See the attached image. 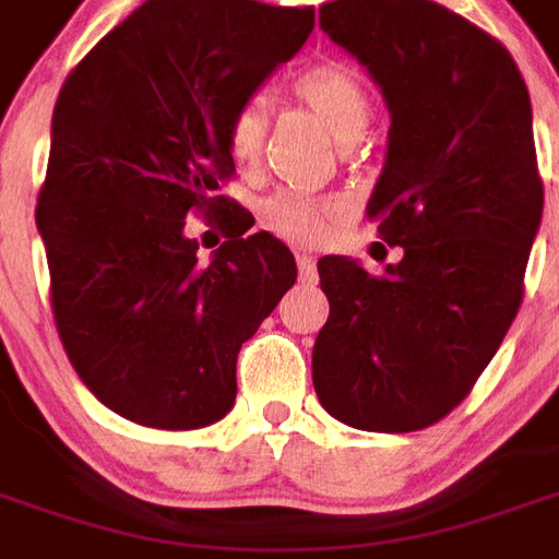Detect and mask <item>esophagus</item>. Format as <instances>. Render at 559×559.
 I'll return each instance as SVG.
<instances>
[{"label":"esophagus","instance_id":"1","mask_svg":"<svg viewBox=\"0 0 559 559\" xmlns=\"http://www.w3.org/2000/svg\"><path fill=\"white\" fill-rule=\"evenodd\" d=\"M296 266H299V278L317 281V260L311 254H296Z\"/></svg>","mask_w":559,"mask_h":559}]
</instances>
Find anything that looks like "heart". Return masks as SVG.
<instances>
[{
  "label": "heart",
  "mask_w": 559,
  "mask_h": 559,
  "mask_svg": "<svg viewBox=\"0 0 559 559\" xmlns=\"http://www.w3.org/2000/svg\"><path fill=\"white\" fill-rule=\"evenodd\" d=\"M290 92L302 104H308L341 140H353L362 134L371 114L374 98L365 78L341 59H323L302 68L290 83ZM269 116L260 102H242L224 126V148L239 170H251L263 155ZM347 215V206L338 197L302 194V191H275L260 203V221L281 239L299 245H320L329 233L338 227Z\"/></svg>",
  "instance_id": "heart-1"
}]
</instances>
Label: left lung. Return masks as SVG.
<instances>
[{
  "mask_svg": "<svg viewBox=\"0 0 559 559\" xmlns=\"http://www.w3.org/2000/svg\"><path fill=\"white\" fill-rule=\"evenodd\" d=\"M320 26L386 95L368 215L404 257L383 275L317 263L329 320L311 377L344 425L419 431L467 399L521 308L545 200L530 95L503 44L431 0H335Z\"/></svg>",
  "mask_w": 559,
  "mask_h": 559,
  "instance_id": "obj_1",
  "label": "left lung"
}]
</instances>
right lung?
<instances>
[{
	"label": "right lung",
	"instance_id": "obj_1",
	"mask_svg": "<svg viewBox=\"0 0 559 559\" xmlns=\"http://www.w3.org/2000/svg\"><path fill=\"white\" fill-rule=\"evenodd\" d=\"M314 29V8L146 0L83 56L53 110L38 230L68 359L104 407L167 431L236 401V356L296 281L221 185L227 116ZM194 211L228 236L209 264Z\"/></svg>",
	"mask_w": 559,
	"mask_h": 559
}]
</instances>
